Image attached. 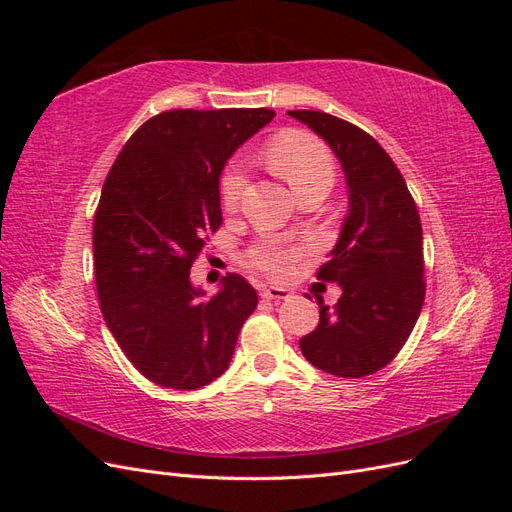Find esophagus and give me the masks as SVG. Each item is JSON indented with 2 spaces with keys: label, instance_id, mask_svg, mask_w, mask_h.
<instances>
[{
  "label": "esophagus",
  "instance_id": "obj_1",
  "mask_svg": "<svg viewBox=\"0 0 512 512\" xmlns=\"http://www.w3.org/2000/svg\"><path fill=\"white\" fill-rule=\"evenodd\" d=\"M262 297L269 301H284V299L292 297V292L282 286H267V288H262Z\"/></svg>",
  "mask_w": 512,
  "mask_h": 512
}]
</instances>
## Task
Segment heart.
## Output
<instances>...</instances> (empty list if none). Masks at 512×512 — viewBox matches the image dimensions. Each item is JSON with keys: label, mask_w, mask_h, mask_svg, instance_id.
Masks as SVG:
<instances>
[{"label": "heart", "mask_w": 512, "mask_h": 512, "mask_svg": "<svg viewBox=\"0 0 512 512\" xmlns=\"http://www.w3.org/2000/svg\"><path fill=\"white\" fill-rule=\"evenodd\" d=\"M267 158L275 173H280L297 194L309 188L329 190L337 175V164L331 149L307 132H288L277 136L267 149ZM243 188V166L237 162L230 164L220 183L222 200L228 209H235L239 205ZM299 256L301 252L294 250V247L277 241H260L247 252V262L273 277H288Z\"/></svg>", "instance_id": "1"}]
</instances>
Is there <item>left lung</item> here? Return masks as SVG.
<instances>
[{
    "label": "left lung",
    "mask_w": 512,
    "mask_h": 512,
    "mask_svg": "<svg viewBox=\"0 0 512 512\" xmlns=\"http://www.w3.org/2000/svg\"><path fill=\"white\" fill-rule=\"evenodd\" d=\"M327 141L342 162L348 215L316 277L342 288L329 309L320 299L318 327L301 337L314 367L363 378L404 348L425 301L423 228L406 179L374 136L318 111H288Z\"/></svg>",
    "instance_id": "8db88e82"
}]
</instances>
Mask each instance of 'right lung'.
I'll return each instance as SVG.
<instances>
[{
	"instance_id": "add662e5",
	"label": "right lung",
	"mask_w": 512,
	"mask_h": 512,
	"mask_svg": "<svg viewBox=\"0 0 512 512\" xmlns=\"http://www.w3.org/2000/svg\"><path fill=\"white\" fill-rule=\"evenodd\" d=\"M273 117L271 108L166 111L128 138L108 170L94 215L100 309L130 363L164 389L220 378L258 305L239 273L203 301L190 269L222 226L224 164Z\"/></svg>"
}]
</instances>
